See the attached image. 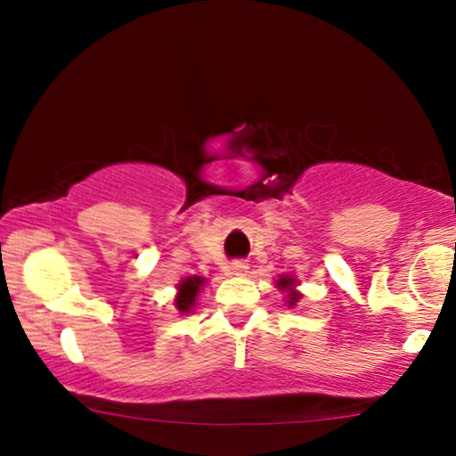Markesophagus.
<instances>
[{"label": "esophagus", "mask_w": 456, "mask_h": 456, "mask_svg": "<svg viewBox=\"0 0 456 456\" xmlns=\"http://www.w3.org/2000/svg\"><path fill=\"white\" fill-rule=\"evenodd\" d=\"M229 270H232V274L240 276V274H244L246 270H248V264H246V261H242V259H235V261H232V265H229Z\"/></svg>", "instance_id": "esophagus-1"}]
</instances>
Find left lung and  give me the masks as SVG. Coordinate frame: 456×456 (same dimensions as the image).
Wrapping results in <instances>:
<instances>
[{
  "mask_svg": "<svg viewBox=\"0 0 456 456\" xmlns=\"http://www.w3.org/2000/svg\"><path fill=\"white\" fill-rule=\"evenodd\" d=\"M279 285L282 287V289H285V287L291 285V279H281ZM297 297H300V296H297L296 291H291V294H289V305H294V302H297Z\"/></svg>",
  "mask_w": 456,
  "mask_h": 456,
  "instance_id": "8db88e82",
  "label": "left lung"
}]
</instances>
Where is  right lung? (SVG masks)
Returning <instances> with one entry per match:
<instances>
[{
    "label": "right lung",
    "mask_w": 456,
    "mask_h": 456,
    "mask_svg": "<svg viewBox=\"0 0 456 456\" xmlns=\"http://www.w3.org/2000/svg\"><path fill=\"white\" fill-rule=\"evenodd\" d=\"M201 285H203V279H199V276H191V279L180 282V294L175 297V306L180 308L182 313H188L191 311V306L195 305L197 291Z\"/></svg>",
    "instance_id": "obj_1"
}]
</instances>
